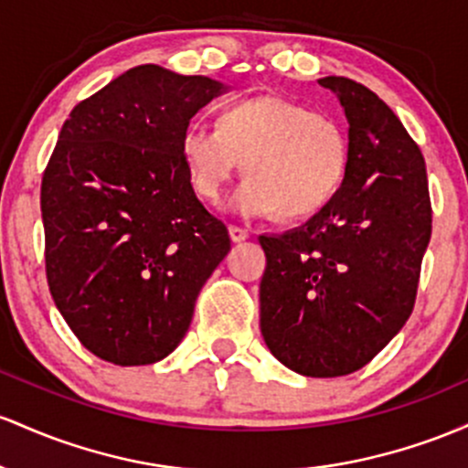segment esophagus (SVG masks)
Wrapping results in <instances>:
<instances>
[{"label":"esophagus","mask_w":468,"mask_h":468,"mask_svg":"<svg viewBox=\"0 0 468 468\" xmlns=\"http://www.w3.org/2000/svg\"><path fill=\"white\" fill-rule=\"evenodd\" d=\"M229 239H232L234 243H240V240L250 239V229L239 228V225H229Z\"/></svg>","instance_id":"esophagus-1"}]
</instances>
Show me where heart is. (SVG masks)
Listing matches in <instances>:
<instances>
[{
    "label": "heart",
    "instance_id": "b5f03b06",
    "mask_svg": "<svg viewBox=\"0 0 468 468\" xmlns=\"http://www.w3.org/2000/svg\"><path fill=\"white\" fill-rule=\"evenodd\" d=\"M181 159L192 190L217 203L240 170L232 206L243 217L296 220L332 203L349 167V136L329 114L285 97L243 99L220 110L217 128L190 123Z\"/></svg>",
    "mask_w": 468,
    "mask_h": 468
}]
</instances>
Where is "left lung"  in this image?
I'll list each match as a JSON object with an SVG mask.
<instances>
[{"label": "left lung", "mask_w": 468, "mask_h": 468, "mask_svg": "<svg viewBox=\"0 0 468 468\" xmlns=\"http://www.w3.org/2000/svg\"><path fill=\"white\" fill-rule=\"evenodd\" d=\"M349 123V167L329 206L301 228L259 236L261 334L292 371L362 369L404 327L431 239L427 167L393 110L347 77L318 79Z\"/></svg>", "instance_id": "obj_1"}]
</instances>
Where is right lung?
I'll return each mask as SVG.
<instances>
[{"mask_svg": "<svg viewBox=\"0 0 468 468\" xmlns=\"http://www.w3.org/2000/svg\"><path fill=\"white\" fill-rule=\"evenodd\" d=\"M223 83L145 64L72 108L41 178L46 276L79 343L121 367L176 349L228 256L194 194L181 134Z\"/></svg>", "mask_w": 468, "mask_h": 468, "instance_id": "obj_1", "label": "right lung"}]
</instances>
